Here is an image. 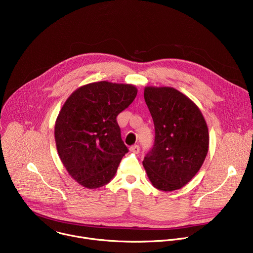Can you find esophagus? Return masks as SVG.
<instances>
[{
    "label": "esophagus",
    "instance_id": "34e87169",
    "mask_svg": "<svg viewBox=\"0 0 253 253\" xmlns=\"http://www.w3.org/2000/svg\"><path fill=\"white\" fill-rule=\"evenodd\" d=\"M129 150L131 151V152H133V153H138L139 152V150H140V148H139V146L138 145H132V146H130L129 147Z\"/></svg>",
    "mask_w": 253,
    "mask_h": 253
}]
</instances>
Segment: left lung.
Returning a JSON list of instances; mask_svg holds the SVG:
<instances>
[{
  "label": "left lung",
  "instance_id": "obj_1",
  "mask_svg": "<svg viewBox=\"0 0 253 253\" xmlns=\"http://www.w3.org/2000/svg\"><path fill=\"white\" fill-rule=\"evenodd\" d=\"M155 139L142 161L151 184L170 192L181 189L202 167L209 150V130L198 106L171 87L144 88Z\"/></svg>",
  "mask_w": 253,
  "mask_h": 253
}]
</instances>
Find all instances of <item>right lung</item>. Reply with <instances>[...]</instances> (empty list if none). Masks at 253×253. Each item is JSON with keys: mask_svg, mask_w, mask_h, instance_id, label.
<instances>
[{"mask_svg": "<svg viewBox=\"0 0 253 253\" xmlns=\"http://www.w3.org/2000/svg\"><path fill=\"white\" fill-rule=\"evenodd\" d=\"M136 94L133 85L100 81L78 88L62 106L54 126L57 152L68 174L83 187L100 188L116 175L128 151L117 117Z\"/></svg>", "mask_w": 253, "mask_h": 253, "instance_id": "1", "label": "right lung"}]
</instances>
